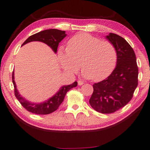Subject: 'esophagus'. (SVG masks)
I'll use <instances>...</instances> for the list:
<instances>
[{
    "label": "esophagus",
    "instance_id": "1",
    "mask_svg": "<svg viewBox=\"0 0 150 150\" xmlns=\"http://www.w3.org/2000/svg\"><path fill=\"white\" fill-rule=\"evenodd\" d=\"M83 84V82L82 81H78V85L79 86H82Z\"/></svg>",
    "mask_w": 150,
    "mask_h": 150
}]
</instances>
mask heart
<instances>
[{"instance_id":"b5f03b06","label":"heart","mask_w":150,"mask_h":150,"mask_svg":"<svg viewBox=\"0 0 150 150\" xmlns=\"http://www.w3.org/2000/svg\"><path fill=\"white\" fill-rule=\"evenodd\" d=\"M58 57L65 71L75 73L81 63L82 75L96 82L109 76L117 61L116 50L112 43L87 33L70 38L67 48H59Z\"/></svg>"}]
</instances>
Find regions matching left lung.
Returning <instances> with one entry per match:
<instances>
[{
    "instance_id": "8db88e82",
    "label": "left lung",
    "mask_w": 150,
    "mask_h": 150,
    "mask_svg": "<svg viewBox=\"0 0 150 150\" xmlns=\"http://www.w3.org/2000/svg\"><path fill=\"white\" fill-rule=\"evenodd\" d=\"M107 39L116 48V67L107 79L93 85L89 103L94 110L110 114L130 102L138 85V67L133 48L123 38L109 33Z\"/></svg>"
}]
</instances>
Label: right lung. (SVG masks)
Returning a JSON list of instances; mask_svg holds the SVG:
<instances>
[{
    "instance_id": "obj_1",
    "label": "right lung",
    "mask_w": 150,
    "mask_h": 150,
    "mask_svg": "<svg viewBox=\"0 0 150 150\" xmlns=\"http://www.w3.org/2000/svg\"><path fill=\"white\" fill-rule=\"evenodd\" d=\"M64 30H61L55 29H51L45 30L30 36L25 41L22 46L25 44L31 42V41H41L48 45L55 53L57 52L59 43L67 36V34ZM12 81L14 85V91L15 95L20 103L26 110L29 112L40 115L48 114L56 110L61 103L63 102L66 94L71 89L77 86V82H74L70 85L63 86L60 88L57 93L51 97L50 98L46 100L45 102L39 103L30 102L21 96L18 90L14 80V71L12 74Z\"/></svg>"
}]
</instances>
